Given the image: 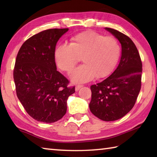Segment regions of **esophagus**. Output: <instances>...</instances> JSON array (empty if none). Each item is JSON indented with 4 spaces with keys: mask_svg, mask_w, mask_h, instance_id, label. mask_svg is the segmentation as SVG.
Returning <instances> with one entry per match:
<instances>
[{
    "mask_svg": "<svg viewBox=\"0 0 157 157\" xmlns=\"http://www.w3.org/2000/svg\"><path fill=\"white\" fill-rule=\"evenodd\" d=\"M82 86H83V85H80V84L77 85V86H75V91H78V90L80 88H82Z\"/></svg>",
    "mask_w": 157,
    "mask_h": 157,
    "instance_id": "esophagus-1",
    "label": "esophagus"
}]
</instances>
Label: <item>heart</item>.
Returning <instances> with one entry per match:
<instances>
[{
	"label": "heart",
	"mask_w": 157,
	"mask_h": 157,
	"mask_svg": "<svg viewBox=\"0 0 157 157\" xmlns=\"http://www.w3.org/2000/svg\"><path fill=\"white\" fill-rule=\"evenodd\" d=\"M70 45L60 44L55 51L56 63L61 70L70 73L82 58L84 65L71 74L75 83H84L95 77L103 78L113 71L121 54V46L115 37L94 31L73 36Z\"/></svg>",
	"instance_id": "b5f03b06"
}]
</instances>
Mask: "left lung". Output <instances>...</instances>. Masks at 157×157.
Returning <instances> with one entry per match:
<instances>
[{
	"label": "left lung",
	"instance_id": "left-lung-1",
	"mask_svg": "<svg viewBox=\"0 0 157 157\" xmlns=\"http://www.w3.org/2000/svg\"><path fill=\"white\" fill-rule=\"evenodd\" d=\"M122 46L118 67L102 82L91 86V113L100 120L113 121L125 116L134 107L141 87L142 62L136 46L129 36L105 28Z\"/></svg>",
	"mask_w": 157,
	"mask_h": 157
}]
</instances>
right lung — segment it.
<instances>
[{"label": "right lung", "instance_id": "1", "mask_svg": "<svg viewBox=\"0 0 157 157\" xmlns=\"http://www.w3.org/2000/svg\"><path fill=\"white\" fill-rule=\"evenodd\" d=\"M68 28L48 29L27 39L18 51L14 68L17 97L34 120L55 123L65 115L67 99L75 92L57 71V42Z\"/></svg>", "mask_w": 157, "mask_h": 157}]
</instances>
